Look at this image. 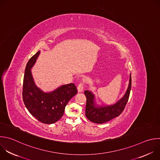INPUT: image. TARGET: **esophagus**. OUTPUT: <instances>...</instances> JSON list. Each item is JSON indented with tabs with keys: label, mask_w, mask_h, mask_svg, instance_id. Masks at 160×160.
<instances>
[{
	"label": "esophagus",
	"mask_w": 160,
	"mask_h": 160,
	"mask_svg": "<svg viewBox=\"0 0 160 160\" xmlns=\"http://www.w3.org/2000/svg\"><path fill=\"white\" fill-rule=\"evenodd\" d=\"M83 87H84V83L83 82H80L79 84L78 85V87H77V89H78V92H82L83 90Z\"/></svg>",
	"instance_id": "obj_1"
}]
</instances>
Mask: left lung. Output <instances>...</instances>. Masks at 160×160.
Segmentation results:
<instances>
[{
	"label": "left lung",
	"mask_w": 160,
	"mask_h": 160,
	"mask_svg": "<svg viewBox=\"0 0 160 160\" xmlns=\"http://www.w3.org/2000/svg\"><path fill=\"white\" fill-rule=\"evenodd\" d=\"M131 88V75H130L129 83L124 96L113 105H108L107 107H98L95 105L94 95L88 90H85L84 93L87 98L85 115L88 120L97 123L102 124L107 122L112 119L119 116L124 111L128 102Z\"/></svg>",
	"instance_id": "1"
}]
</instances>
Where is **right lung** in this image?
Wrapping results in <instances>:
<instances>
[{
  "label": "right lung",
  "instance_id": "1",
  "mask_svg": "<svg viewBox=\"0 0 160 160\" xmlns=\"http://www.w3.org/2000/svg\"><path fill=\"white\" fill-rule=\"evenodd\" d=\"M40 51L28 61L24 76L22 98L30 114L39 122L53 124L63 116L69 100L77 93L74 83L64 85L50 93H44L34 82L31 68L34 65Z\"/></svg>",
  "mask_w": 160,
  "mask_h": 160
}]
</instances>
